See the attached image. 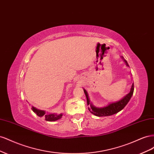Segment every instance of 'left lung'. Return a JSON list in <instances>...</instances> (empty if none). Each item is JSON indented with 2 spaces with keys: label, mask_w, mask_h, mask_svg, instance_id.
<instances>
[{
  "label": "left lung",
  "mask_w": 154,
  "mask_h": 154,
  "mask_svg": "<svg viewBox=\"0 0 154 154\" xmlns=\"http://www.w3.org/2000/svg\"><path fill=\"white\" fill-rule=\"evenodd\" d=\"M121 58H122V59H123V62L126 64V66L127 67H129L128 62H127V60L123 58V56H121ZM134 89V83H132L131 88H130V91L127 95H125L121 100L114 102L109 103L108 105L103 107H97L95 105H93L90 101L87 91L85 89V88H83V91H84V93L87 97V105L90 106L89 107H88V109L91 112V113L94 114V116H98V117H103V116H109L115 114L116 113L119 112V111L123 110L124 109V107L128 103L130 98L132 97L133 95Z\"/></svg>",
  "instance_id": "obj_1"
}]
</instances>
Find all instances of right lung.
Masks as SVG:
<instances>
[{
	"mask_svg": "<svg viewBox=\"0 0 154 154\" xmlns=\"http://www.w3.org/2000/svg\"><path fill=\"white\" fill-rule=\"evenodd\" d=\"M31 109L37 116L41 118H45V119L46 121H48V122H55V121H57L60 119H61L63 116L62 113L59 114H57L56 113H47L45 112V110L38 109H36V107L32 106L31 107Z\"/></svg>",
	"mask_w": 154,
	"mask_h": 154,
	"instance_id": "right-lung-1",
	"label": "right lung"
}]
</instances>
